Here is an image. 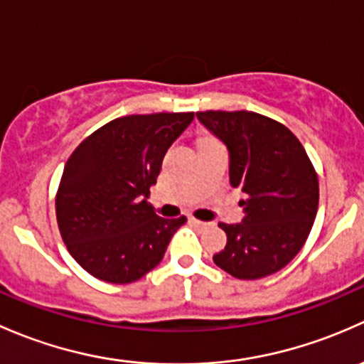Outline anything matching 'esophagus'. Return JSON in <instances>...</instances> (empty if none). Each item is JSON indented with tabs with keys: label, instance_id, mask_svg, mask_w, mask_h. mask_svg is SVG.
<instances>
[{
	"label": "esophagus",
	"instance_id": "34e87169",
	"mask_svg": "<svg viewBox=\"0 0 364 364\" xmlns=\"http://www.w3.org/2000/svg\"><path fill=\"white\" fill-rule=\"evenodd\" d=\"M191 223H193L194 226H200V228H205V226H207V223H203V220H198V219H194V217H193V219H191Z\"/></svg>",
	"mask_w": 364,
	"mask_h": 364
}]
</instances>
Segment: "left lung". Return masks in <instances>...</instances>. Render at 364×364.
<instances>
[{
    "label": "left lung",
    "mask_w": 364,
    "mask_h": 364,
    "mask_svg": "<svg viewBox=\"0 0 364 364\" xmlns=\"http://www.w3.org/2000/svg\"><path fill=\"white\" fill-rule=\"evenodd\" d=\"M196 115L228 145L231 186L245 194L243 223H219L228 243L213 261L235 279L272 275L293 261L312 230L319 207L316 168L293 131L275 119L249 110Z\"/></svg>",
    "instance_id": "obj_1"
}]
</instances>
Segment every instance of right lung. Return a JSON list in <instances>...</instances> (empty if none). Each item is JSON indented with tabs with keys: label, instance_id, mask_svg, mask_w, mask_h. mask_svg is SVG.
I'll use <instances>...</instances> for the list:
<instances>
[{
	"label": "right lung",
	"instance_id": "1",
	"mask_svg": "<svg viewBox=\"0 0 364 364\" xmlns=\"http://www.w3.org/2000/svg\"><path fill=\"white\" fill-rule=\"evenodd\" d=\"M194 112L124 115L80 141L65 164L55 217L68 252L96 279L131 284L163 259L186 223L147 201L170 145Z\"/></svg>",
	"mask_w": 364,
	"mask_h": 364
}]
</instances>
